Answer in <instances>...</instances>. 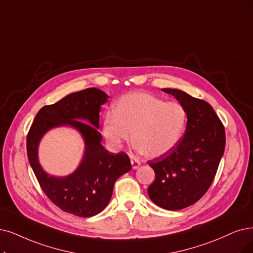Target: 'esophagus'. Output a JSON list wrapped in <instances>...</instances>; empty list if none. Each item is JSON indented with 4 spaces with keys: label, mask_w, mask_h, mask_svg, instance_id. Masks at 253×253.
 <instances>
[{
    "label": "esophagus",
    "mask_w": 253,
    "mask_h": 253,
    "mask_svg": "<svg viewBox=\"0 0 253 253\" xmlns=\"http://www.w3.org/2000/svg\"><path fill=\"white\" fill-rule=\"evenodd\" d=\"M130 164H132L133 169H137V168L140 166V164H141V163H140V161H139V160L132 158V159H130Z\"/></svg>",
    "instance_id": "1"
}]
</instances>
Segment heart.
<instances>
[{
  "instance_id": "obj_1",
  "label": "heart",
  "mask_w": 253,
  "mask_h": 253,
  "mask_svg": "<svg viewBox=\"0 0 253 253\" xmlns=\"http://www.w3.org/2000/svg\"><path fill=\"white\" fill-rule=\"evenodd\" d=\"M188 123L187 109L153 94L134 92L121 96L114 111L103 119V135L109 146L119 149L133 136L134 148L149 158L170 153L183 138ZM133 135H131V130Z\"/></svg>"
}]
</instances>
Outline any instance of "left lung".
I'll use <instances>...</instances> for the list:
<instances>
[{
    "mask_svg": "<svg viewBox=\"0 0 253 253\" xmlns=\"http://www.w3.org/2000/svg\"><path fill=\"white\" fill-rule=\"evenodd\" d=\"M188 112V123L178 144L170 153L148 161L155 180L148 195L157 206L183 210L203 197L217 173L225 148V129L213 107L178 89L165 88Z\"/></svg>",
    "mask_w": 253,
    "mask_h": 253,
    "instance_id": "obj_1",
    "label": "left lung"
}]
</instances>
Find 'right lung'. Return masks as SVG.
Returning a JSON list of instances; mask_svg holds the SVG:
<instances>
[{
  "label": "right lung",
  "mask_w": 253,
  "mask_h": 253,
  "mask_svg": "<svg viewBox=\"0 0 253 253\" xmlns=\"http://www.w3.org/2000/svg\"><path fill=\"white\" fill-rule=\"evenodd\" d=\"M108 98L109 95L97 88L68 94L40 109L27 135L28 159L42 191L59 209L79 217L100 213L109 204L116 179L132 169L126 153L111 154L100 144L99 108ZM82 120L89 121L90 125ZM63 124L76 127L84 135V159L73 175L48 177L38 163L37 146L46 130Z\"/></svg>",
  "instance_id": "add662e5"
}]
</instances>
